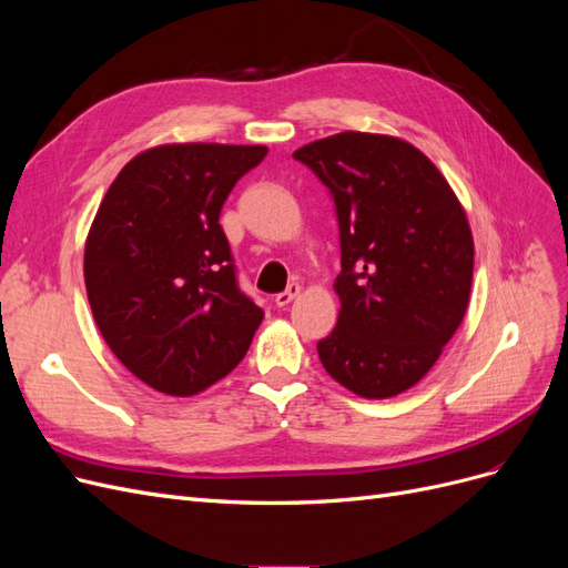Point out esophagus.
<instances>
[{
	"label": "esophagus",
	"mask_w": 568,
	"mask_h": 568,
	"mask_svg": "<svg viewBox=\"0 0 568 568\" xmlns=\"http://www.w3.org/2000/svg\"><path fill=\"white\" fill-rule=\"evenodd\" d=\"M298 294H301V286L298 284H288L286 291H282V294L274 296V305L286 307L288 303H294L298 298Z\"/></svg>",
	"instance_id": "1"
}]
</instances>
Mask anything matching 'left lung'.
Instances as JSON below:
<instances>
[{
	"label": "left lung",
	"mask_w": 568,
	"mask_h": 568,
	"mask_svg": "<svg viewBox=\"0 0 568 568\" xmlns=\"http://www.w3.org/2000/svg\"><path fill=\"white\" fill-rule=\"evenodd\" d=\"M329 186L341 230L336 329L324 369L359 398L405 393L467 315L474 236L453 186L400 136L338 132L294 151Z\"/></svg>",
	"instance_id": "8db88e82"
}]
</instances>
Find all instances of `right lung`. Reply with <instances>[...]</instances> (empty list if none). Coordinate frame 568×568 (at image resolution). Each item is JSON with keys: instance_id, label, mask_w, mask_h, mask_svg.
<instances>
[{"instance_id": "1", "label": "right lung", "mask_w": 568, "mask_h": 568, "mask_svg": "<svg viewBox=\"0 0 568 568\" xmlns=\"http://www.w3.org/2000/svg\"><path fill=\"white\" fill-rule=\"evenodd\" d=\"M261 144H161L125 163L84 242L94 322L136 379L189 398L227 376L265 313L236 286L222 203Z\"/></svg>"}]
</instances>
